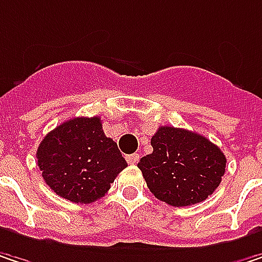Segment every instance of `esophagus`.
Returning <instances> with one entry per match:
<instances>
[{
    "mask_svg": "<svg viewBox=\"0 0 262 262\" xmlns=\"http://www.w3.org/2000/svg\"><path fill=\"white\" fill-rule=\"evenodd\" d=\"M126 159H127V162H129L130 165H135V163H138V160H139V155H136V153H135V155H129Z\"/></svg>",
    "mask_w": 262,
    "mask_h": 262,
    "instance_id": "obj_1",
    "label": "esophagus"
}]
</instances>
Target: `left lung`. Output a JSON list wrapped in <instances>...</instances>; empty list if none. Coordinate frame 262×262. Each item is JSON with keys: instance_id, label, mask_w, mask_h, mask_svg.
<instances>
[{"instance_id": "obj_1", "label": "left lung", "mask_w": 262, "mask_h": 262, "mask_svg": "<svg viewBox=\"0 0 262 262\" xmlns=\"http://www.w3.org/2000/svg\"><path fill=\"white\" fill-rule=\"evenodd\" d=\"M151 147L153 153L144 156L138 168L157 200L186 207L207 200L221 184L225 155L200 133L162 126Z\"/></svg>"}]
</instances>
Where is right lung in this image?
Masks as SVG:
<instances>
[{"label": "right lung", "mask_w": 262, "mask_h": 262, "mask_svg": "<svg viewBox=\"0 0 262 262\" xmlns=\"http://www.w3.org/2000/svg\"><path fill=\"white\" fill-rule=\"evenodd\" d=\"M37 165L58 196L76 204L105 196L127 166L117 142L105 135L100 117H76L49 132L37 148Z\"/></svg>", "instance_id": "right-lung-1"}]
</instances>
